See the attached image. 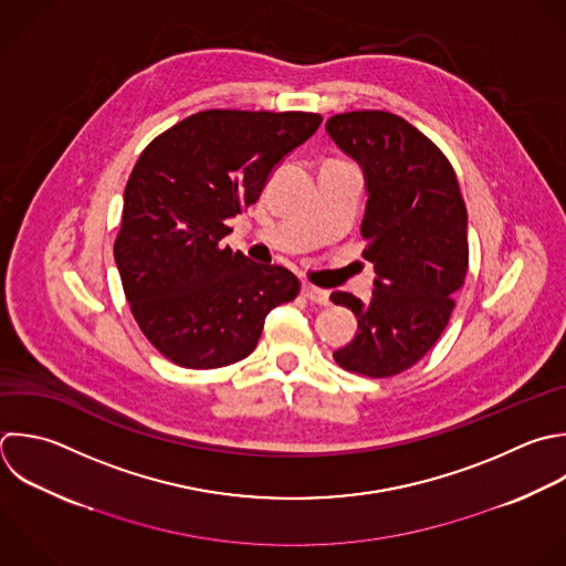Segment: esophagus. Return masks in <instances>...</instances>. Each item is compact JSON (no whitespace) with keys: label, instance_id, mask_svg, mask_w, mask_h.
Here are the masks:
<instances>
[{"label":"esophagus","instance_id":"obj_1","mask_svg":"<svg viewBox=\"0 0 566 566\" xmlns=\"http://www.w3.org/2000/svg\"><path fill=\"white\" fill-rule=\"evenodd\" d=\"M303 296L310 298L312 303H318V305H327L329 303V294L312 283H303Z\"/></svg>","mask_w":566,"mask_h":566}]
</instances>
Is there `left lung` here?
<instances>
[{"instance_id": "8db88e82", "label": "left lung", "mask_w": 566, "mask_h": 566, "mask_svg": "<svg viewBox=\"0 0 566 566\" xmlns=\"http://www.w3.org/2000/svg\"><path fill=\"white\" fill-rule=\"evenodd\" d=\"M325 128L365 170L360 234L376 272L371 301L329 296L358 318L354 340L334 360L352 374L389 378L416 365L451 318L469 270L467 208L444 153L402 117L354 111Z\"/></svg>"}]
</instances>
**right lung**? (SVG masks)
Wrapping results in <instances>:
<instances>
[{
	"label": "right lung",
	"mask_w": 566,
	"mask_h": 566,
	"mask_svg": "<svg viewBox=\"0 0 566 566\" xmlns=\"http://www.w3.org/2000/svg\"><path fill=\"white\" fill-rule=\"evenodd\" d=\"M316 113L201 111L155 137L124 192L115 261L144 336L175 365L226 367L250 356L265 316L298 296L283 265L221 239L259 201L274 166L307 142Z\"/></svg>",
	"instance_id": "obj_1"
}]
</instances>
